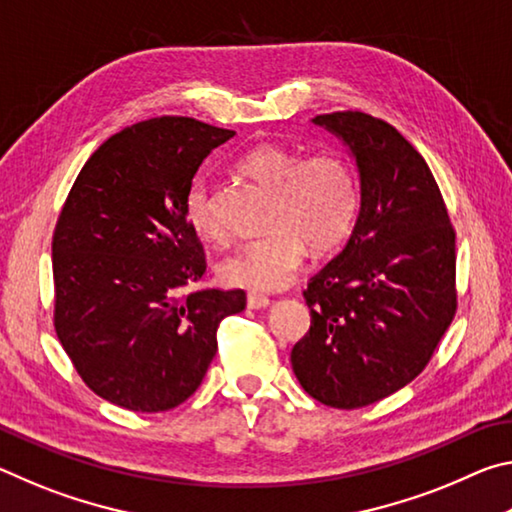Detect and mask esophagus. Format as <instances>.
I'll list each match as a JSON object with an SVG mask.
<instances>
[{"instance_id": "obj_1", "label": "esophagus", "mask_w": 512, "mask_h": 512, "mask_svg": "<svg viewBox=\"0 0 512 512\" xmlns=\"http://www.w3.org/2000/svg\"><path fill=\"white\" fill-rule=\"evenodd\" d=\"M248 307L250 309H266V307H271V298L262 296V293H248Z\"/></svg>"}]
</instances>
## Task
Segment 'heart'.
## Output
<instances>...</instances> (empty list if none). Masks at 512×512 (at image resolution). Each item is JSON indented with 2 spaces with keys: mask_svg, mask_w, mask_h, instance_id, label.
<instances>
[{
  "mask_svg": "<svg viewBox=\"0 0 512 512\" xmlns=\"http://www.w3.org/2000/svg\"><path fill=\"white\" fill-rule=\"evenodd\" d=\"M239 171L273 189L271 225L275 230L250 239L225 257L219 273L230 287L277 291L296 277L307 246L329 250L350 235L357 221L361 192L352 164L339 151H298L262 144L241 155ZM185 216L203 241L223 239L210 187L196 180L185 198Z\"/></svg>",
  "mask_w": 512,
  "mask_h": 512,
  "instance_id": "1",
  "label": "heart"
}]
</instances>
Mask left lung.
Masks as SVG:
<instances>
[{"instance_id":"1","label":"left lung","mask_w":512,"mask_h":512,"mask_svg":"<svg viewBox=\"0 0 512 512\" xmlns=\"http://www.w3.org/2000/svg\"><path fill=\"white\" fill-rule=\"evenodd\" d=\"M314 124L357 160L361 207L348 244L302 296L309 332L293 345L300 386L361 409L420 375L456 314V232L431 169L397 128L359 110Z\"/></svg>"}]
</instances>
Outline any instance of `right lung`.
I'll list each match as a JSON object with an SVG mask.
<instances>
[{"label": "right lung", "instance_id": "right-lung-1", "mask_svg": "<svg viewBox=\"0 0 512 512\" xmlns=\"http://www.w3.org/2000/svg\"><path fill=\"white\" fill-rule=\"evenodd\" d=\"M235 131L153 117L108 137L60 210L54 327L90 391L128 411L176 409L201 386L241 289L187 291L205 253L185 216L198 167Z\"/></svg>", "mask_w": 512, "mask_h": 512}]
</instances>
